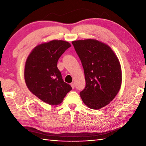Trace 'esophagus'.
<instances>
[{"mask_svg":"<svg viewBox=\"0 0 146 146\" xmlns=\"http://www.w3.org/2000/svg\"><path fill=\"white\" fill-rule=\"evenodd\" d=\"M71 88H72L73 89L75 88V84H74L73 83H71Z\"/></svg>","mask_w":146,"mask_h":146,"instance_id":"34e87169","label":"esophagus"}]
</instances>
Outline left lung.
I'll return each mask as SVG.
<instances>
[{"label": "left lung", "mask_w": 146, "mask_h": 146, "mask_svg": "<svg viewBox=\"0 0 146 146\" xmlns=\"http://www.w3.org/2000/svg\"><path fill=\"white\" fill-rule=\"evenodd\" d=\"M82 62L86 87L80 95L91 109L99 110L112 101L120 90L122 71L117 56L110 46L94 39L73 41Z\"/></svg>", "instance_id": "obj_1"}]
</instances>
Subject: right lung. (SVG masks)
<instances>
[{
	"label": "right lung",
	"mask_w": 146,
	"mask_h": 146,
	"mask_svg": "<svg viewBox=\"0 0 146 146\" xmlns=\"http://www.w3.org/2000/svg\"><path fill=\"white\" fill-rule=\"evenodd\" d=\"M71 44L51 40L36 46L28 56L24 69L28 88L36 97L50 105L60 104L72 88L64 82L57 62Z\"/></svg>",
	"instance_id": "obj_1"
}]
</instances>
